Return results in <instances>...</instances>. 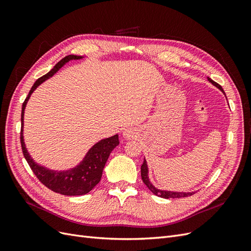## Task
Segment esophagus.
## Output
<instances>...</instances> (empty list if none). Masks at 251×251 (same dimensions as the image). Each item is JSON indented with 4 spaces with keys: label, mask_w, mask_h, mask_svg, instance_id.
I'll use <instances>...</instances> for the list:
<instances>
[{
    "label": "esophagus",
    "mask_w": 251,
    "mask_h": 251,
    "mask_svg": "<svg viewBox=\"0 0 251 251\" xmlns=\"http://www.w3.org/2000/svg\"><path fill=\"white\" fill-rule=\"evenodd\" d=\"M123 136H124L125 139L130 140V139L135 138L136 136H137V133H136V131L134 130V128H126V130L124 131Z\"/></svg>",
    "instance_id": "34e87169"
}]
</instances>
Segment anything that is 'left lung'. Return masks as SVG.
Masks as SVG:
<instances>
[{"mask_svg": "<svg viewBox=\"0 0 251 251\" xmlns=\"http://www.w3.org/2000/svg\"><path fill=\"white\" fill-rule=\"evenodd\" d=\"M207 79H208L209 82L212 83V85H214L215 87H217L219 90H221L222 92L224 93L222 87L220 86L219 83H217L216 81L210 79L209 77H207ZM141 178H142L143 183L148 186V188L150 189L151 193H153L156 196H158V197H161V198H164V199H169V198H184V197H188V196H192V195L195 194V192H192V193L171 192V191H161V189L156 188L153 184L151 183V181L149 179V169H148V164H147L146 159H144V161H143V163L141 165Z\"/></svg>", "mask_w": 251, "mask_h": 251, "instance_id": "8db88e82", "label": "left lung"}]
</instances>
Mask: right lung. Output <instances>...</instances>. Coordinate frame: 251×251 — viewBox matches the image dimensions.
Returning <instances> with one entry per match:
<instances>
[{"label": "right lung", "mask_w": 251, "mask_h": 251, "mask_svg": "<svg viewBox=\"0 0 251 251\" xmlns=\"http://www.w3.org/2000/svg\"><path fill=\"white\" fill-rule=\"evenodd\" d=\"M82 57L83 56L79 55H68L64 57L62 60H59L47 74L43 75L42 77H40L34 82V85L32 86L31 90L29 91V94L26 97V100L22 107L21 144L23 154H24L25 159L35 176L37 177V179H39L45 186H47L53 192L65 196L86 195L90 191H92V189L100 183L105 162H107L111 151L119 144L118 134L114 135L109 138L101 139L100 141L95 143L94 146L88 151V153L83 157L82 161H80L75 168L67 171H53L45 168L43 165L37 164L31 158V156L29 155L25 146L24 135H23V132H24V114L26 104L29 100L30 96H31L35 89L39 87L41 83L52 77L53 75H54L60 68L68 62H70L72 59H81Z\"/></svg>", "instance_id": "1"}]
</instances>
